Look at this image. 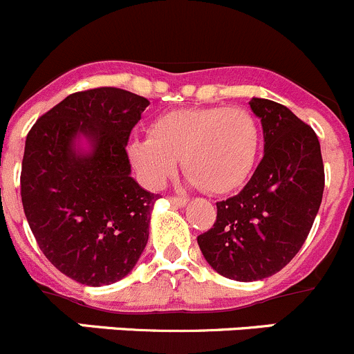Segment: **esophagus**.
Masks as SVG:
<instances>
[{
	"label": "esophagus",
	"mask_w": 354,
	"mask_h": 354,
	"mask_svg": "<svg viewBox=\"0 0 354 354\" xmlns=\"http://www.w3.org/2000/svg\"><path fill=\"white\" fill-rule=\"evenodd\" d=\"M169 199H170V203H172V205L180 206V208H182V206L187 205V201H189L187 198H180V196H170Z\"/></svg>",
	"instance_id": "1"
}]
</instances>
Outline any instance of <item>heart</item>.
I'll return each mask as SVG.
<instances>
[{"label": "heart", "instance_id": "heart-1", "mask_svg": "<svg viewBox=\"0 0 354 354\" xmlns=\"http://www.w3.org/2000/svg\"><path fill=\"white\" fill-rule=\"evenodd\" d=\"M127 153L148 187H162L180 156L192 184L212 194H225L253 172L260 127L244 108H180L155 118L149 136L132 139Z\"/></svg>", "mask_w": 354, "mask_h": 354}]
</instances>
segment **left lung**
Instances as JSON below:
<instances>
[{"instance_id": "left-lung-1", "label": "left lung", "mask_w": 354, "mask_h": 354, "mask_svg": "<svg viewBox=\"0 0 354 354\" xmlns=\"http://www.w3.org/2000/svg\"><path fill=\"white\" fill-rule=\"evenodd\" d=\"M265 155L243 191L216 203V220L198 244L212 268L239 282L286 267L306 241L324 194L320 142L284 104L253 97Z\"/></svg>"}]
</instances>
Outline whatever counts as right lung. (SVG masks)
<instances>
[{"label":"right lung","mask_w":354,"mask_h":354,"mask_svg":"<svg viewBox=\"0 0 354 354\" xmlns=\"http://www.w3.org/2000/svg\"><path fill=\"white\" fill-rule=\"evenodd\" d=\"M149 101L118 87L73 93L32 125L20 194L44 257L80 284H113L138 263L158 194L131 177V131ZM91 142L84 156L73 142Z\"/></svg>","instance_id":"right-lung-1"}]
</instances>
